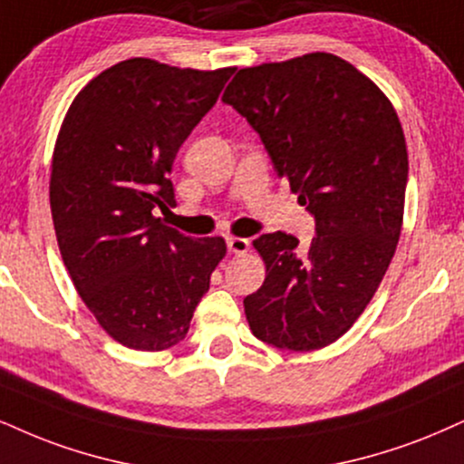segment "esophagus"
<instances>
[{
	"mask_svg": "<svg viewBox=\"0 0 464 464\" xmlns=\"http://www.w3.org/2000/svg\"><path fill=\"white\" fill-rule=\"evenodd\" d=\"M226 245H227V251H230V254H238V256L247 254V249H249L247 238H238V237H227Z\"/></svg>",
	"mask_w": 464,
	"mask_h": 464,
	"instance_id": "esophagus-1",
	"label": "esophagus"
}]
</instances>
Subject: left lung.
<instances>
[{
    "instance_id": "left-lung-1",
    "label": "left lung",
    "mask_w": 464,
    "mask_h": 464,
    "mask_svg": "<svg viewBox=\"0 0 464 464\" xmlns=\"http://www.w3.org/2000/svg\"><path fill=\"white\" fill-rule=\"evenodd\" d=\"M223 102L316 221L307 249L285 232L254 241L266 277L243 301L251 334L284 351L329 346L374 296L402 230L409 154L398 113L331 53L241 68Z\"/></svg>"
}]
</instances>
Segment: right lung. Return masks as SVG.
Instances as JSON below:
<instances>
[{
	"instance_id": "add662e5",
	"label": "right lung",
	"mask_w": 464,
	"mask_h": 464,
	"mask_svg": "<svg viewBox=\"0 0 464 464\" xmlns=\"http://www.w3.org/2000/svg\"><path fill=\"white\" fill-rule=\"evenodd\" d=\"M232 72L133 57L85 85L62 122L49 182L57 245L79 296L122 346L185 340L226 256L221 237H185L154 208L176 206V154Z\"/></svg>"
}]
</instances>
